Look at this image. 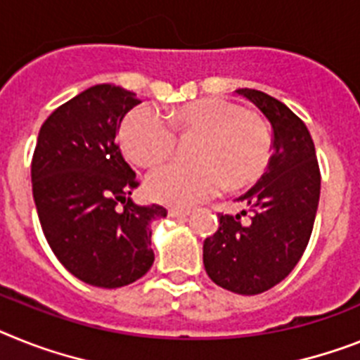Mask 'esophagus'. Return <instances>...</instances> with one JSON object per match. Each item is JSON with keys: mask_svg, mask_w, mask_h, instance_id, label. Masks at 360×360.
Here are the masks:
<instances>
[{"mask_svg": "<svg viewBox=\"0 0 360 360\" xmlns=\"http://www.w3.org/2000/svg\"><path fill=\"white\" fill-rule=\"evenodd\" d=\"M168 214H170L172 217H186L190 216V210L188 208H170Z\"/></svg>", "mask_w": 360, "mask_h": 360, "instance_id": "34e87169", "label": "esophagus"}]
</instances>
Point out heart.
Returning a JSON list of instances; mask_svg holds the SVG:
<instances>
[{
  "mask_svg": "<svg viewBox=\"0 0 360 360\" xmlns=\"http://www.w3.org/2000/svg\"><path fill=\"white\" fill-rule=\"evenodd\" d=\"M181 134H201L194 144L195 162L172 161L148 175V192L168 205L201 203L229 183L241 186L256 179L267 165L271 139L258 119L241 105L223 98H201L170 115ZM168 120L148 105L126 115L120 126L124 153L141 166H152L170 155L175 131Z\"/></svg>",
  "mask_w": 360,
  "mask_h": 360,
  "instance_id": "b5f03b06",
  "label": "heart"
}]
</instances>
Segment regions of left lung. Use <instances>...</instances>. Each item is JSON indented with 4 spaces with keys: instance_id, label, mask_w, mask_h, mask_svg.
Segmentation results:
<instances>
[{
    "instance_id": "8db88e82",
    "label": "left lung",
    "mask_w": 360,
    "mask_h": 360,
    "mask_svg": "<svg viewBox=\"0 0 360 360\" xmlns=\"http://www.w3.org/2000/svg\"><path fill=\"white\" fill-rule=\"evenodd\" d=\"M273 128V157L249 192L236 199L249 207L219 214V229L203 243L205 271L214 283L238 295H259L280 283L302 258L320 198L315 144L306 124L280 101L258 89H238ZM245 216V210H241Z\"/></svg>"
}]
</instances>
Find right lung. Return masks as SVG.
<instances>
[{"label":"right lung","mask_w":360,"mask_h":360,"mask_svg":"<svg viewBox=\"0 0 360 360\" xmlns=\"http://www.w3.org/2000/svg\"><path fill=\"white\" fill-rule=\"evenodd\" d=\"M135 93L96 84L41 124L31 177L47 243L78 280L115 289L134 283L153 259L152 223L166 217L159 205L134 203L139 185L117 146Z\"/></svg>","instance_id":"add662e5"}]
</instances>
